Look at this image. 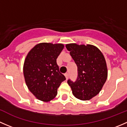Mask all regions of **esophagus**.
<instances>
[{"label": "esophagus", "instance_id": "1", "mask_svg": "<svg viewBox=\"0 0 127 127\" xmlns=\"http://www.w3.org/2000/svg\"><path fill=\"white\" fill-rule=\"evenodd\" d=\"M64 75H65V77H66V80H67V79H68V77H69V74H67V73H66V74H64Z\"/></svg>", "mask_w": 127, "mask_h": 127}]
</instances>
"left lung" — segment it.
Masks as SVG:
<instances>
[{"label":"left lung","instance_id":"8db88e82","mask_svg":"<svg viewBox=\"0 0 127 127\" xmlns=\"http://www.w3.org/2000/svg\"><path fill=\"white\" fill-rule=\"evenodd\" d=\"M77 66L76 81L67 80L72 94L77 99L90 100L101 90L107 77L106 60L100 50L93 45H66Z\"/></svg>","mask_w":127,"mask_h":127}]
</instances>
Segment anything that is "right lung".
<instances>
[{
	"mask_svg": "<svg viewBox=\"0 0 127 127\" xmlns=\"http://www.w3.org/2000/svg\"><path fill=\"white\" fill-rule=\"evenodd\" d=\"M64 47L63 43H38L29 51L24 60L23 74L27 87L42 101L54 99L58 88L66 80L56 63Z\"/></svg>",
	"mask_w": 127,
	"mask_h": 127,
	"instance_id": "1",
	"label": "right lung"
}]
</instances>
